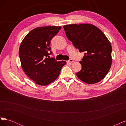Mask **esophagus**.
Wrapping results in <instances>:
<instances>
[{
  "mask_svg": "<svg viewBox=\"0 0 126 126\" xmlns=\"http://www.w3.org/2000/svg\"><path fill=\"white\" fill-rule=\"evenodd\" d=\"M68 63H72L74 62V60L72 59H70L68 61Z\"/></svg>",
  "mask_w": 126,
  "mask_h": 126,
  "instance_id": "1",
  "label": "esophagus"
}]
</instances>
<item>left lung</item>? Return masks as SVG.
I'll use <instances>...</instances> for the list:
<instances>
[{"mask_svg":"<svg viewBox=\"0 0 126 126\" xmlns=\"http://www.w3.org/2000/svg\"><path fill=\"white\" fill-rule=\"evenodd\" d=\"M67 38L85 56L80 61L82 66L78 78L88 84L99 82L108 74L112 63L111 44L105 34L91 24L63 26Z\"/></svg>","mask_w":126,"mask_h":126,"instance_id":"1","label":"left lung"}]
</instances>
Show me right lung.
<instances>
[{"instance_id":"add662e5","label":"right lung","mask_w":126,"mask_h":126,"mask_svg":"<svg viewBox=\"0 0 126 126\" xmlns=\"http://www.w3.org/2000/svg\"><path fill=\"white\" fill-rule=\"evenodd\" d=\"M61 28L60 26L35 28L26 35L20 44L19 56L21 67L28 77L38 85L46 86L55 81L66 63L65 61L57 62L55 58L49 56L52 54L51 40Z\"/></svg>"}]
</instances>
